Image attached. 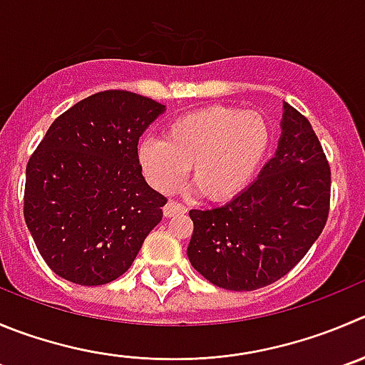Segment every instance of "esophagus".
<instances>
[{"label": "esophagus", "instance_id": "esophagus-1", "mask_svg": "<svg viewBox=\"0 0 365 365\" xmlns=\"http://www.w3.org/2000/svg\"><path fill=\"white\" fill-rule=\"evenodd\" d=\"M186 207L182 206V204L175 202V200H170L168 204H166L165 207H163V213H165V217H175V215H180L185 213Z\"/></svg>", "mask_w": 365, "mask_h": 365}]
</instances>
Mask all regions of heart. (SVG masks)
Instances as JSON below:
<instances>
[{
	"instance_id": "b5f03b06",
	"label": "heart",
	"mask_w": 365,
	"mask_h": 365,
	"mask_svg": "<svg viewBox=\"0 0 365 365\" xmlns=\"http://www.w3.org/2000/svg\"><path fill=\"white\" fill-rule=\"evenodd\" d=\"M270 130L256 110L215 106L177 118L165 138H150L138 148L148 185L172 193L192 166L200 195L224 200L237 195L255 177L269 148Z\"/></svg>"
}]
</instances>
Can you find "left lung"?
<instances>
[{
    "label": "left lung",
    "mask_w": 365,
    "mask_h": 365,
    "mask_svg": "<svg viewBox=\"0 0 365 365\" xmlns=\"http://www.w3.org/2000/svg\"><path fill=\"white\" fill-rule=\"evenodd\" d=\"M331 172L310 121L284 102L277 150L227 204L192 210L190 263L220 289L258 290L289 274L324 229Z\"/></svg>",
    "instance_id": "1"
}]
</instances>
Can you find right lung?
<instances>
[{
  "label": "right lung",
  "instance_id": "right-lung-1",
  "mask_svg": "<svg viewBox=\"0 0 365 365\" xmlns=\"http://www.w3.org/2000/svg\"><path fill=\"white\" fill-rule=\"evenodd\" d=\"M165 106L109 89L62 113L26 165L24 222L57 276L84 287L127 272L166 197L141 173L138 141Z\"/></svg>",
  "mask_w": 365,
  "mask_h": 365
}]
</instances>
